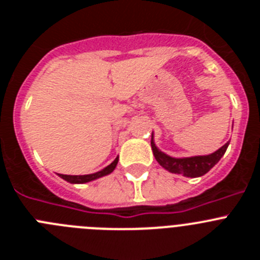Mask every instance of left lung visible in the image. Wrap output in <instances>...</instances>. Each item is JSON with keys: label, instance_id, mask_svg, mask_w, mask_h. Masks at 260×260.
Segmentation results:
<instances>
[{"label": "left lung", "instance_id": "8db88e82", "mask_svg": "<svg viewBox=\"0 0 260 260\" xmlns=\"http://www.w3.org/2000/svg\"><path fill=\"white\" fill-rule=\"evenodd\" d=\"M228 146L229 142L225 143L222 147H220L217 151L210 153V155L191 156V157H172V156L167 155V153H164L156 147L155 141H153V133L152 138H151V148H152L156 161L171 173L182 174V176L191 177V178L201 177L207 173V172H210L219 162L220 158L224 156Z\"/></svg>", "mask_w": 260, "mask_h": 260}]
</instances>
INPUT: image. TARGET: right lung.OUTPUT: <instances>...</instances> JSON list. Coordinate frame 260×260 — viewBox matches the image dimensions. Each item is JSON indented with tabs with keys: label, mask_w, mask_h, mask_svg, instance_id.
<instances>
[{
	"label": "right lung",
	"mask_w": 260,
	"mask_h": 260,
	"mask_svg": "<svg viewBox=\"0 0 260 260\" xmlns=\"http://www.w3.org/2000/svg\"><path fill=\"white\" fill-rule=\"evenodd\" d=\"M117 162H118V156L114 158L112 164H109L108 167H105L104 169H102V171L96 172V173L83 174V176H69V174H58V176L61 177L62 180L68 181V182H70V183H86V182H89V181L98 180V178H102V177L108 176V174L112 173V172L116 169Z\"/></svg>",
	"instance_id": "right-lung-1"
}]
</instances>
